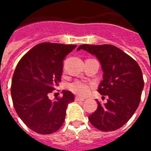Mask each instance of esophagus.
I'll return each instance as SVG.
<instances>
[{
	"label": "esophagus",
	"mask_w": 151,
	"mask_h": 151,
	"mask_svg": "<svg viewBox=\"0 0 151 151\" xmlns=\"http://www.w3.org/2000/svg\"><path fill=\"white\" fill-rule=\"evenodd\" d=\"M75 101H85V99L83 97H79V96H76L75 97Z\"/></svg>",
	"instance_id": "34e87169"
}]
</instances>
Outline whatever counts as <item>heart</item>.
Instances as JSON below:
<instances>
[{"label": "heart", "mask_w": 151, "mask_h": 151, "mask_svg": "<svg viewBox=\"0 0 151 151\" xmlns=\"http://www.w3.org/2000/svg\"><path fill=\"white\" fill-rule=\"evenodd\" d=\"M94 84L90 82H86L83 80H76L68 85V89L73 93L81 96H86L91 92L93 88Z\"/></svg>", "instance_id": "1"}]
</instances>
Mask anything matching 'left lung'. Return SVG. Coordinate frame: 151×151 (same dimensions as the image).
Wrapping results in <instances>:
<instances>
[{"instance_id": "obj_1", "label": "left lung", "mask_w": 151, "mask_h": 151, "mask_svg": "<svg viewBox=\"0 0 151 151\" xmlns=\"http://www.w3.org/2000/svg\"><path fill=\"white\" fill-rule=\"evenodd\" d=\"M97 58L103 71V80L98 92L107 96V102L97 101V109L88 119L94 127L103 132L119 129L133 115L141 101L144 80L142 69L132 58L113 45H81Z\"/></svg>"}]
</instances>
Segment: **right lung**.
<instances>
[{"label":"right lung","mask_w":151,"mask_h":151,"mask_svg":"<svg viewBox=\"0 0 151 151\" xmlns=\"http://www.w3.org/2000/svg\"><path fill=\"white\" fill-rule=\"evenodd\" d=\"M76 45L43 42L32 47L18 63L11 83L14 107L22 121L39 134H50L63 125L68 105L74 101L69 91L54 101L49 94L60 82L63 61Z\"/></svg>","instance_id":"1"}]
</instances>
